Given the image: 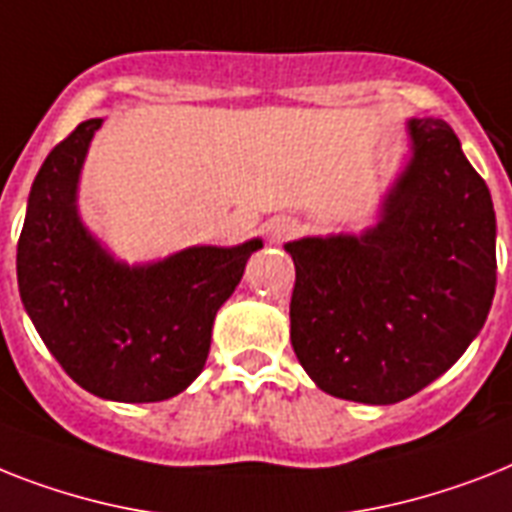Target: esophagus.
Returning <instances> with one entry per match:
<instances>
[{
    "label": "esophagus",
    "instance_id": "esophagus-1",
    "mask_svg": "<svg viewBox=\"0 0 512 512\" xmlns=\"http://www.w3.org/2000/svg\"><path fill=\"white\" fill-rule=\"evenodd\" d=\"M299 223L294 218H286V215H278V218H270L265 223V236H268L270 244H284L286 239H292L297 234Z\"/></svg>",
    "mask_w": 512,
    "mask_h": 512
}]
</instances>
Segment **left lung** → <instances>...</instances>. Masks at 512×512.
I'll use <instances>...</instances> for the list:
<instances>
[{
  "mask_svg": "<svg viewBox=\"0 0 512 512\" xmlns=\"http://www.w3.org/2000/svg\"><path fill=\"white\" fill-rule=\"evenodd\" d=\"M410 157L376 226L284 244L297 268L292 347L339 400L394 405L450 371L484 328L497 220L484 178L444 120L405 123Z\"/></svg>",
  "mask_w": 512,
  "mask_h": 512,
  "instance_id": "8db88e82",
  "label": "left lung"
}]
</instances>
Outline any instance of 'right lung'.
<instances>
[{
  "instance_id": "right-lung-1",
  "label": "right lung",
  "mask_w": 512,
  "mask_h": 512,
  "mask_svg": "<svg viewBox=\"0 0 512 512\" xmlns=\"http://www.w3.org/2000/svg\"><path fill=\"white\" fill-rule=\"evenodd\" d=\"M91 118L49 152L28 194L18 286L28 318L78 386L112 402H162L202 373L213 323L263 239L118 260L78 213Z\"/></svg>"
}]
</instances>
